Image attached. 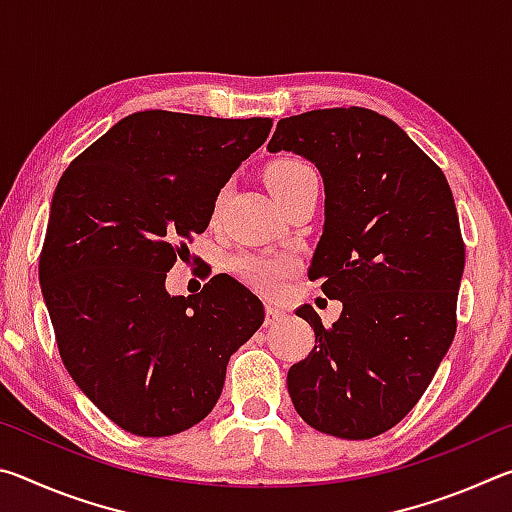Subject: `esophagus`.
<instances>
[{"instance_id":"1","label":"esophagus","mask_w":512,"mask_h":512,"mask_svg":"<svg viewBox=\"0 0 512 512\" xmlns=\"http://www.w3.org/2000/svg\"><path fill=\"white\" fill-rule=\"evenodd\" d=\"M284 318H287V314H284L282 309H277L275 305H266V318H264L266 327H273L277 323H282Z\"/></svg>"}]
</instances>
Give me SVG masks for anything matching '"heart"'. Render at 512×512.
Masks as SVG:
<instances>
[{
	"mask_svg": "<svg viewBox=\"0 0 512 512\" xmlns=\"http://www.w3.org/2000/svg\"><path fill=\"white\" fill-rule=\"evenodd\" d=\"M316 176V171L309 167L307 162L296 160V158H284L273 162L271 167L266 169V185L271 189V194L282 201L291 189H296L302 180ZM296 262L289 255H250L241 253L232 259V271H235L241 280L253 284L255 289L273 293L280 289Z\"/></svg>",
	"mask_w": 512,
	"mask_h": 512,
	"instance_id": "b5f03b06",
	"label": "heart"
}]
</instances>
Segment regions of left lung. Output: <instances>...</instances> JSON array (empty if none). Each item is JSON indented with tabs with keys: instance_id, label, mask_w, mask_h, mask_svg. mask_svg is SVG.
<instances>
[{
	"instance_id": "left-lung-1",
	"label": "left lung",
	"mask_w": 512,
	"mask_h": 512,
	"mask_svg": "<svg viewBox=\"0 0 512 512\" xmlns=\"http://www.w3.org/2000/svg\"><path fill=\"white\" fill-rule=\"evenodd\" d=\"M268 153L316 164L325 225L309 266L343 311L332 327L296 316L316 345L287 375L309 427L366 440L395 427L427 391L456 334L465 246L445 173L400 126L366 108L277 121Z\"/></svg>"
}]
</instances>
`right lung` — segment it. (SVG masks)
<instances>
[{
    "label": "right lung",
    "instance_id": "obj_1",
    "mask_svg": "<svg viewBox=\"0 0 512 512\" xmlns=\"http://www.w3.org/2000/svg\"><path fill=\"white\" fill-rule=\"evenodd\" d=\"M271 126L266 117L135 112L60 178L42 296L67 372L124 431L162 438L201 422L230 357L264 323L262 300L235 277L214 275L187 298L164 280Z\"/></svg>",
    "mask_w": 512,
    "mask_h": 512
}]
</instances>
